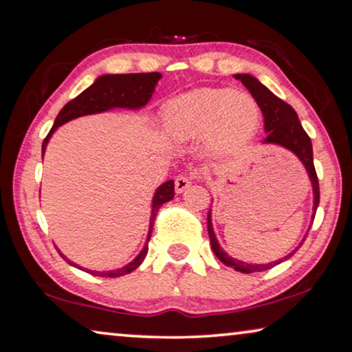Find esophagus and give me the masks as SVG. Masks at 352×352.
Listing matches in <instances>:
<instances>
[{
  "mask_svg": "<svg viewBox=\"0 0 352 352\" xmlns=\"http://www.w3.org/2000/svg\"><path fill=\"white\" fill-rule=\"evenodd\" d=\"M190 177L189 176H186V175H181V176H177L176 177V181H175V187H176V192L177 194H182V192H184L187 187L190 186Z\"/></svg>",
  "mask_w": 352,
  "mask_h": 352,
  "instance_id": "34e87169",
  "label": "esophagus"
}]
</instances>
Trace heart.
I'll list each match as a JSON object with an SVG mask.
<instances>
[{
	"instance_id": "heart-1",
	"label": "heart",
	"mask_w": 352,
	"mask_h": 352,
	"mask_svg": "<svg viewBox=\"0 0 352 352\" xmlns=\"http://www.w3.org/2000/svg\"><path fill=\"white\" fill-rule=\"evenodd\" d=\"M261 112L252 96L229 88H204L165 105L168 134L179 142L208 136L214 151H230L252 139Z\"/></svg>"
}]
</instances>
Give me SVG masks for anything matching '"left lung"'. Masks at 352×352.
<instances>
[{
  "label": "left lung",
  "mask_w": 352,
  "mask_h": 352,
  "mask_svg": "<svg viewBox=\"0 0 352 352\" xmlns=\"http://www.w3.org/2000/svg\"><path fill=\"white\" fill-rule=\"evenodd\" d=\"M235 78H239L245 86H247V89L252 93L254 100H256L259 105V109H261V112L264 115V129H266L267 133V138L264 139V142L278 144V146L287 147L288 151H292L298 158H300L302 165H305V168L307 170V175H309V179L312 182V190H314V214H312V218H314L317 206H319V201H320L319 179H317L314 160H312V142L309 136H307V133L302 129L296 112L293 110L290 104H287L285 100L278 99L276 94H272L266 86H263L256 78H253L252 75H235ZM208 235H210L211 248H213L216 258H218L221 263H224L226 266L234 267L235 271H240L245 274L263 272L280 263V261H274L269 264H248V263L237 261V259L230 258L228 253H224L223 250H221L218 240L214 237L210 213H208ZM302 242H305V240H302ZM293 253H290L283 259H288Z\"/></svg>",
  "instance_id": "8db88e82"
}]
</instances>
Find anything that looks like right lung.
I'll return each mask as SVG.
<instances>
[{"label":"right lung","mask_w":352,"mask_h":352,"mask_svg":"<svg viewBox=\"0 0 352 352\" xmlns=\"http://www.w3.org/2000/svg\"><path fill=\"white\" fill-rule=\"evenodd\" d=\"M162 78V74L158 72H152V74H123V75H104L94 81L88 89H85L80 96H76L75 99H72L70 102L64 105V109L60 110L57 115L54 124H52L51 131L47 133L41 146V152L45 153L46 144L52 136V133L56 131V128H59L60 124H64L70 120L78 118L81 115H89V113H98L104 112V110L113 109V107H126V109H138L142 107L148 102V99L152 98L153 89H155L157 81ZM175 197V181H166L165 184L158 187L155 195H153V206H152V216H151V228H148L147 235V243L141 253L138 254V258L131 261L122 269L117 271H109V272H96L89 271V274L99 277H122L124 274L133 272L134 269L141 266V263L146 258L148 252V240H151L153 223H155V216L160 210L162 205H165L166 201H170ZM67 263L72 266H76L72 261H69L64 254H60Z\"/></svg>","instance_id":"obj_1"}]
</instances>
